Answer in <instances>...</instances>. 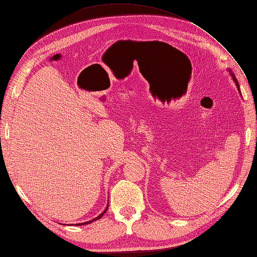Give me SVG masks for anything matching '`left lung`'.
I'll use <instances>...</instances> for the list:
<instances>
[{"label":"left lung","instance_id":"8db88e82","mask_svg":"<svg viewBox=\"0 0 257 257\" xmlns=\"http://www.w3.org/2000/svg\"><path fill=\"white\" fill-rule=\"evenodd\" d=\"M231 75H232V77H233V81L235 82V84H236V87H237L238 89H240V86H238V83H237V80L235 79V76H234L233 74H231Z\"/></svg>","mask_w":257,"mask_h":257}]
</instances>
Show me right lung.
<instances>
[{
	"mask_svg": "<svg viewBox=\"0 0 257 257\" xmlns=\"http://www.w3.org/2000/svg\"><path fill=\"white\" fill-rule=\"evenodd\" d=\"M107 208H108V207H107ZM107 208H106V209L103 211V212H101L100 214H99V216L98 217H96V218H95V219H93V220H91V221H87V222H84V223H79V224H75V225H84V224H88V223H91V222H93V221H95V220H98V219H100L101 217H103V214L107 211Z\"/></svg>",
	"mask_w": 257,
	"mask_h": 257,
	"instance_id": "add662e5",
	"label": "right lung"
}]
</instances>
